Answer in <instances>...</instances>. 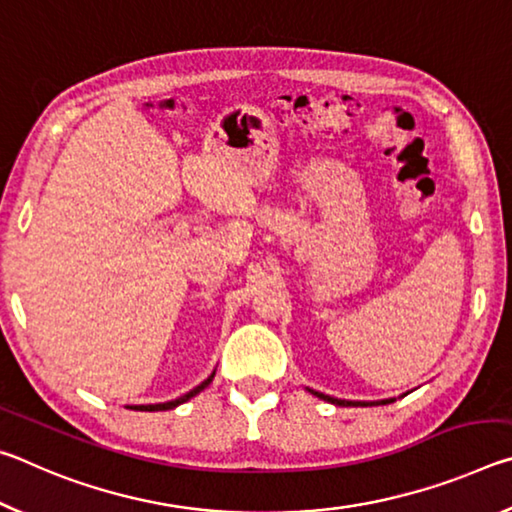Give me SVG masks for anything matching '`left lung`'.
<instances>
[{
	"label": "left lung",
	"mask_w": 512,
	"mask_h": 512,
	"mask_svg": "<svg viewBox=\"0 0 512 512\" xmlns=\"http://www.w3.org/2000/svg\"><path fill=\"white\" fill-rule=\"evenodd\" d=\"M314 393L316 397H320V400H325V402H332V404H336V406H372V404H366V402H345V400H336V397H329V395H323V393H316V391H311ZM393 400H384L381 404H391Z\"/></svg>",
	"instance_id": "8db88e82"
}]
</instances>
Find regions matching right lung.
Segmentation results:
<instances>
[{"label": "right lung", "instance_id": "1", "mask_svg": "<svg viewBox=\"0 0 512 512\" xmlns=\"http://www.w3.org/2000/svg\"><path fill=\"white\" fill-rule=\"evenodd\" d=\"M214 379V372L210 377H207L201 386H196L194 391H189L187 395H183V397H178V400H173V402H164V404H146V406H131V409H135V411H169V409H176L178 404H183V402H187V400H192L194 395H198L203 391V388H207L210 386V381Z\"/></svg>", "mask_w": 512, "mask_h": 512}]
</instances>
